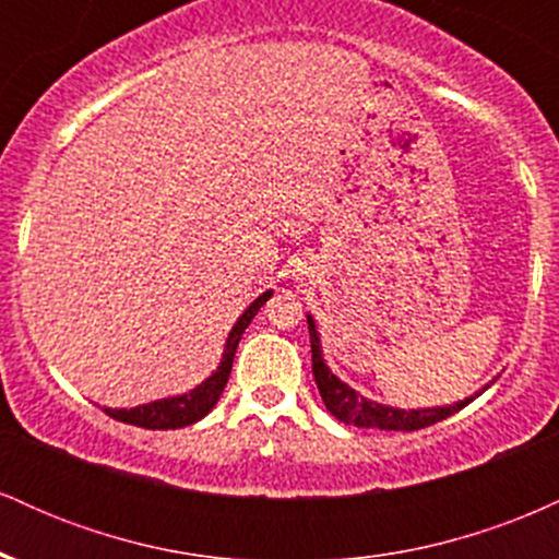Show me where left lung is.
<instances>
[{
	"label": "left lung",
	"mask_w": 559,
	"mask_h": 559,
	"mask_svg": "<svg viewBox=\"0 0 559 559\" xmlns=\"http://www.w3.org/2000/svg\"><path fill=\"white\" fill-rule=\"evenodd\" d=\"M307 329H310V346H312V376H316L318 391L323 396L325 407L336 415L338 420L346 426L357 428H378V431H420V428L433 426V423L447 420L449 415L460 413L467 407V402H457L452 407H428V409H396L386 407V404H376L365 396L357 394L355 389H349L346 383L338 381L331 373L329 365L320 357V338L316 331L312 318H307Z\"/></svg>",
	"instance_id": "8db88e82"
}]
</instances>
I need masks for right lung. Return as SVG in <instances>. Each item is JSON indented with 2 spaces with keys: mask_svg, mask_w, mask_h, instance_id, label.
I'll list each match as a JSON object with an SVG mask.
<instances>
[{
  "mask_svg": "<svg viewBox=\"0 0 559 559\" xmlns=\"http://www.w3.org/2000/svg\"><path fill=\"white\" fill-rule=\"evenodd\" d=\"M267 299H271V292H265L262 297L254 299L252 305L243 310V316L236 320L234 331L228 333L221 368H217L215 373L202 383V386H197L194 391H189V394L183 396H173V400L152 402V404H144V407H133V409H105V413L115 420L128 423V426L150 428V431H159V428H183V426H191V423L202 420L204 415L215 407V402L221 400L223 389H226L230 368H234L236 346L241 342L243 329L252 323V318L258 316V310Z\"/></svg>",
  "mask_w": 559,
  "mask_h": 559,
  "instance_id": "right-lung-1",
  "label": "right lung"
}]
</instances>
